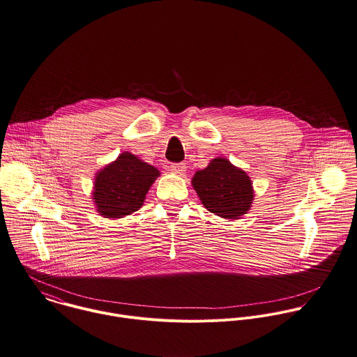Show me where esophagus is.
Instances as JSON below:
<instances>
[{
  "mask_svg": "<svg viewBox=\"0 0 357 357\" xmlns=\"http://www.w3.org/2000/svg\"><path fill=\"white\" fill-rule=\"evenodd\" d=\"M168 168H169V171H171L172 174H176V175H179V176H183V175H185V171H186V165L182 164V162H179V164H171Z\"/></svg>",
  "mask_w": 357,
  "mask_h": 357,
  "instance_id": "esophagus-1",
  "label": "esophagus"
}]
</instances>
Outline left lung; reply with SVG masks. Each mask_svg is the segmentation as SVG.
I'll list each match as a JSON object with an SVG mask.
<instances>
[{"mask_svg": "<svg viewBox=\"0 0 357 357\" xmlns=\"http://www.w3.org/2000/svg\"><path fill=\"white\" fill-rule=\"evenodd\" d=\"M192 186L202 204L225 219H240L254 203L251 178L225 157L213 158L204 169L197 171Z\"/></svg>", "mask_w": 357, "mask_h": 357, "instance_id": "obj_1", "label": "left lung"}]
</instances>
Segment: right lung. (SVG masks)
<instances>
[{
	"label": "right lung",
	"instance_id": "1",
	"mask_svg": "<svg viewBox=\"0 0 357 357\" xmlns=\"http://www.w3.org/2000/svg\"><path fill=\"white\" fill-rule=\"evenodd\" d=\"M158 176L155 167L130 151H123L95 175L92 200L96 213L117 219L138 211Z\"/></svg>",
	"mask_w": 357,
	"mask_h": 357
}]
</instances>
